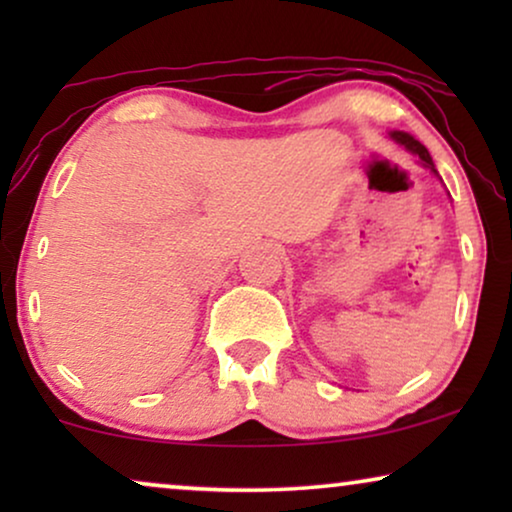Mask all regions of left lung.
<instances>
[{"mask_svg":"<svg viewBox=\"0 0 512 512\" xmlns=\"http://www.w3.org/2000/svg\"><path fill=\"white\" fill-rule=\"evenodd\" d=\"M391 137H394L398 144H403L408 151L417 153L419 160H422V163H424V167H431V170L436 172V167H433V160H431V156H429V151L424 149V144H419L415 137L408 135V132H391ZM436 174H438V172H436Z\"/></svg>","mask_w":512,"mask_h":512,"instance_id":"1","label":"left lung"}]
</instances>
